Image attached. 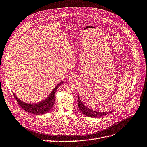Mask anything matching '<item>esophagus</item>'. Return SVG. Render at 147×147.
I'll use <instances>...</instances> for the list:
<instances>
[{
  "label": "esophagus",
  "instance_id": "esophagus-1",
  "mask_svg": "<svg viewBox=\"0 0 147 147\" xmlns=\"http://www.w3.org/2000/svg\"><path fill=\"white\" fill-rule=\"evenodd\" d=\"M75 78V76H74V75H71V76H70V79L71 80H73L74 79V78Z\"/></svg>",
  "mask_w": 147,
  "mask_h": 147
}]
</instances>
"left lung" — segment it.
Wrapping results in <instances>:
<instances>
[{"label": "left lung", "mask_w": 147, "mask_h": 147, "mask_svg": "<svg viewBox=\"0 0 147 147\" xmlns=\"http://www.w3.org/2000/svg\"><path fill=\"white\" fill-rule=\"evenodd\" d=\"M78 106L79 108L80 109V110L85 115H87L88 117H99L101 116H103L109 113H112L113 112V111H107V112H98L96 111H94L92 110L91 109H90L89 108H87V107H86L81 102L80 99H79V97L78 96Z\"/></svg>", "instance_id": "8db88e82"}]
</instances>
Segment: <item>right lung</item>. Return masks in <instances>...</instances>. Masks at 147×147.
Listing matches in <instances>:
<instances>
[{"label": "right lung", "mask_w": 147, "mask_h": 147, "mask_svg": "<svg viewBox=\"0 0 147 147\" xmlns=\"http://www.w3.org/2000/svg\"><path fill=\"white\" fill-rule=\"evenodd\" d=\"M63 83V82L58 84L53 90L52 91L49 96L42 102H40L37 104H28L26 103L21 100H20L14 94V96L16 100L17 101L18 105L25 111L32 113L33 114H38L41 115L45 113H47L49 111V110L52 108L55 100V93L56 92L57 89Z\"/></svg>", "instance_id": "add662e5"}]
</instances>
